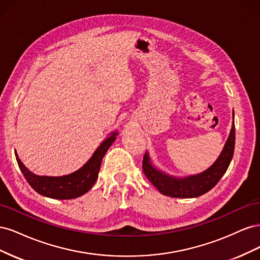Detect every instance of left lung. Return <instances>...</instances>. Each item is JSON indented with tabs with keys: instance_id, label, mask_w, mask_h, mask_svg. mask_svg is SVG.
I'll use <instances>...</instances> for the list:
<instances>
[{
	"instance_id": "8db88e82",
	"label": "left lung",
	"mask_w": 260,
	"mask_h": 260,
	"mask_svg": "<svg viewBox=\"0 0 260 260\" xmlns=\"http://www.w3.org/2000/svg\"><path fill=\"white\" fill-rule=\"evenodd\" d=\"M234 144L235 128L233 120L230 135L223 146V149L216 161L205 171L185 177L169 175L155 166L148 152L145 153L143 158V171L152 184L164 195L179 199L198 198V196L210 191L225 174L232 160Z\"/></svg>"
}]
</instances>
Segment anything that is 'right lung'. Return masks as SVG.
<instances>
[{
    "mask_svg": "<svg viewBox=\"0 0 260 260\" xmlns=\"http://www.w3.org/2000/svg\"><path fill=\"white\" fill-rule=\"evenodd\" d=\"M118 132L114 131L109 135L93 153L91 158L83 166L72 174L60 177L39 176L31 172L19 159L18 154L15 152L18 166L26 178L28 183L36 192L43 196L55 200L77 199L89 192L96 182L99 171L103 157L108 148L115 142Z\"/></svg>",
    "mask_w": 260,
    "mask_h": 260,
    "instance_id": "add662e5",
    "label": "right lung"
}]
</instances>
